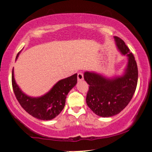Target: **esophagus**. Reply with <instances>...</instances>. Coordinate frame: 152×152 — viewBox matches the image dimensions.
<instances>
[{"mask_svg":"<svg viewBox=\"0 0 152 152\" xmlns=\"http://www.w3.org/2000/svg\"><path fill=\"white\" fill-rule=\"evenodd\" d=\"M77 80L78 81H81L83 80V75L82 72H79L77 74Z\"/></svg>","mask_w":152,"mask_h":152,"instance_id":"1","label":"esophagus"}]
</instances>
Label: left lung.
Masks as SVG:
<instances>
[{"label":"left lung","mask_w":152,"mask_h":152,"mask_svg":"<svg viewBox=\"0 0 152 152\" xmlns=\"http://www.w3.org/2000/svg\"><path fill=\"white\" fill-rule=\"evenodd\" d=\"M120 53L126 56L127 63L121 75L107 77L94 71H85L83 77L89 85L86 103L102 117H110L121 113L130 102L138 81V68L134 57L124 40L114 37Z\"/></svg>","instance_id":"8db88e82"}]
</instances>
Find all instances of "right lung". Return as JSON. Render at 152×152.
<instances>
[{
  "label": "right lung",
  "instance_id": "1",
  "mask_svg": "<svg viewBox=\"0 0 152 152\" xmlns=\"http://www.w3.org/2000/svg\"><path fill=\"white\" fill-rule=\"evenodd\" d=\"M19 56L17 55L16 60ZM77 74L58 81L49 91L40 96L27 95L20 89L14 78L12 71V86L17 100L30 115L40 120L49 121L59 115L65 105L66 99L70 91L75 86Z\"/></svg>",
  "mask_w": 152,
  "mask_h": 152
}]
</instances>
